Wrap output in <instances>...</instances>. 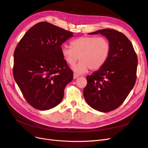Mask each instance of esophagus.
Returning <instances> with one entry per match:
<instances>
[{"label":"esophagus","instance_id":"obj_1","mask_svg":"<svg viewBox=\"0 0 148 148\" xmlns=\"http://www.w3.org/2000/svg\"><path fill=\"white\" fill-rule=\"evenodd\" d=\"M79 75L78 74H77V73H74L73 74V78L74 79H76V78H77L78 77H79Z\"/></svg>","mask_w":148,"mask_h":148}]
</instances>
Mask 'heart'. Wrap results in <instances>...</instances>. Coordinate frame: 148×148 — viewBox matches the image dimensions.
<instances>
[{
    "label": "heart",
    "instance_id": "heart-1",
    "mask_svg": "<svg viewBox=\"0 0 148 148\" xmlns=\"http://www.w3.org/2000/svg\"><path fill=\"white\" fill-rule=\"evenodd\" d=\"M110 52L109 41L104 37L82 36L71 42V47L63 46L61 53L64 59L70 65H73L79 59L78 64L73 66L75 72L81 74L99 69L108 59Z\"/></svg>",
    "mask_w": 148,
    "mask_h": 148
}]
</instances>
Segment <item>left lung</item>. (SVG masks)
<instances>
[{
	"instance_id": "obj_1",
	"label": "left lung",
	"mask_w": 148,
	"mask_h": 148,
	"mask_svg": "<svg viewBox=\"0 0 148 148\" xmlns=\"http://www.w3.org/2000/svg\"><path fill=\"white\" fill-rule=\"evenodd\" d=\"M109 40L110 52L106 64L87 76L83 95L88 105L102 112L114 110L122 104L136 79L138 59L130 41L122 33L113 29L97 30Z\"/></svg>"
}]
</instances>
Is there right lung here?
Here are the masks:
<instances>
[{
	"mask_svg": "<svg viewBox=\"0 0 148 148\" xmlns=\"http://www.w3.org/2000/svg\"><path fill=\"white\" fill-rule=\"evenodd\" d=\"M72 36V32L40 22L25 34L16 46L13 77L34 108L51 109L63 99L73 73L62 55L61 45Z\"/></svg>",
	"mask_w": 148,
	"mask_h": 148,
	"instance_id": "1",
	"label": "right lung"
}]
</instances>
